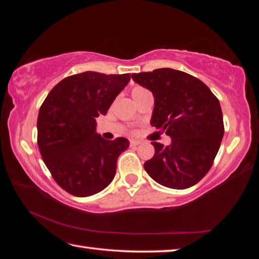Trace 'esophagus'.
I'll use <instances>...</instances> for the list:
<instances>
[{"label":"esophagus","instance_id":"34e87169","mask_svg":"<svg viewBox=\"0 0 259 259\" xmlns=\"http://www.w3.org/2000/svg\"><path fill=\"white\" fill-rule=\"evenodd\" d=\"M139 144H140L139 140H135V139L130 140V145L131 146H137V145H139Z\"/></svg>","mask_w":259,"mask_h":259}]
</instances>
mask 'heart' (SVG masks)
I'll use <instances>...</instances> for the list:
<instances>
[{
    "label": "heart",
    "mask_w": 259,
    "mask_h": 259,
    "mask_svg": "<svg viewBox=\"0 0 259 259\" xmlns=\"http://www.w3.org/2000/svg\"><path fill=\"white\" fill-rule=\"evenodd\" d=\"M145 91H147V90L144 89L143 87H135L134 89H133V91H131V96H133V98L135 99L136 97H138L139 95H142V94L145 93Z\"/></svg>",
    "instance_id": "heart-1"
}]
</instances>
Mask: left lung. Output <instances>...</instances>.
<instances>
[{"label":"left lung","instance_id":"8db88e82","mask_svg":"<svg viewBox=\"0 0 259 259\" xmlns=\"http://www.w3.org/2000/svg\"><path fill=\"white\" fill-rule=\"evenodd\" d=\"M131 77L152 91L151 124L171 138L168 146L152 142L155 153L144 163L146 172L160 185L175 190L195 185L211 168L224 136L218 99L199 78L172 68Z\"/></svg>","mask_w":259,"mask_h":259}]
</instances>
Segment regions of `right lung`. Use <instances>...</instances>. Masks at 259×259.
<instances>
[{"label":"right lung","mask_w":259,"mask_h":259,"mask_svg":"<svg viewBox=\"0 0 259 259\" xmlns=\"http://www.w3.org/2000/svg\"><path fill=\"white\" fill-rule=\"evenodd\" d=\"M129 81L130 74L80 73L60 81L43 102L37 145L56 183L69 194L94 195L115 176L117 159L129 140L104 139L96 131V119L107 113Z\"/></svg>","instance_id":"right-lung-1"}]
</instances>
